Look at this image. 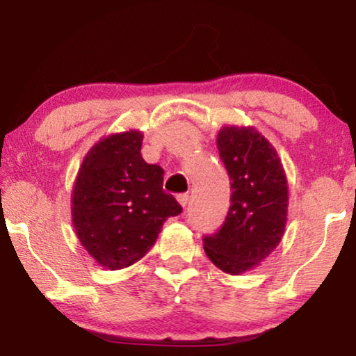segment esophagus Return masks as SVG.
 Here are the masks:
<instances>
[{
  "label": "esophagus",
  "instance_id": "obj_1",
  "mask_svg": "<svg viewBox=\"0 0 356 356\" xmlns=\"http://www.w3.org/2000/svg\"><path fill=\"white\" fill-rule=\"evenodd\" d=\"M177 199H178L179 206H181V207H186V206H188V202H189V194H179V196H178Z\"/></svg>",
  "mask_w": 356,
  "mask_h": 356
}]
</instances>
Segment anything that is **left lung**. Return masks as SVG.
I'll use <instances>...</instances> for the list:
<instances>
[{
  "instance_id": "left-lung-1",
  "label": "left lung",
  "mask_w": 356,
  "mask_h": 356,
  "mask_svg": "<svg viewBox=\"0 0 356 356\" xmlns=\"http://www.w3.org/2000/svg\"><path fill=\"white\" fill-rule=\"evenodd\" d=\"M217 149L232 181L230 209L204 251L218 269L240 275L269 257L284 236L289 184L277 150L252 126H223Z\"/></svg>"
}]
</instances>
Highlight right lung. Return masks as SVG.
<instances>
[{"mask_svg":"<svg viewBox=\"0 0 356 356\" xmlns=\"http://www.w3.org/2000/svg\"><path fill=\"white\" fill-rule=\"evenodd\" d=\"M143 133L100 139L82 160L71 197L72 225L86 251L110 270L143 259L163 222L181 206L163 191V168L145 163Z\"/></svg>","mask_w":356,"mask_h":356,"instance_id":"1","label":"right lung"}]
</instances>
